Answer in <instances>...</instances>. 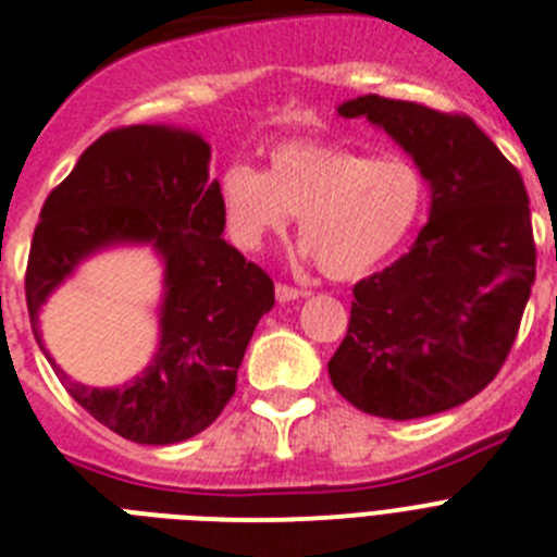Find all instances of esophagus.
I'll return each mask as SVG.
<instances>
[{"label": "esophagus", "mask_w": 557, "mask_h": 557, "mask_svg": "<svg viewBox=\"0 0 557 557\" xmlns=\"http://www.w3.org/2000/svg\"><path fill=\"white\" fill-rule=\"evenodd\" d=\"M301 289L289 287V284H275V301L278 304H289V301H298L301 298Z\"/></svg>", "instance_id": "34e87169"}]
</instances>
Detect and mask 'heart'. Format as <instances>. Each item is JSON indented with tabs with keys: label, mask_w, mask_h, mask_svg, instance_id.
Wrapping results in <instances>:
<instances>
[{
	"label": "heart",
	"mask_w": 557,
	"mask_h": 557,
	"mask_svg": "<svg viewBox=\"0 0 557 557\" xmlns=\"http://www.w3.org/2000/svg\"><path fill=\"white\" fill-rule=\"evenodd\" d=\"M424 175L405 156H366L339 145L289 141L270 150L268 170L234 164L220 203L234 243L259 250L298 218L304 256H318L337 282H354L391 259L416 228Z\"/></svg>",
	"instance_id": "1"
}]
</instances>
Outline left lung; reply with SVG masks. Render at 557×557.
<instances>
[{
	"label": "left lung",
	"mask_w": 557,
	"mask_h": 557,
	"mask_svg": "<svg viewBox=\"0 0 557 557\" xmlns=\"http://www.w3.org/2000/svg\"><path fill=\"white\" fill-rule=\"evenodd\" d=\"M339 116L385 131L430 186L410 253L354 287L334 391L393 421L469 401L499 373L535 282L530 200L519 170L469 120L366 95Z\"/></svg>",
	"instance_id": "8db88e82"
}]
</instances>
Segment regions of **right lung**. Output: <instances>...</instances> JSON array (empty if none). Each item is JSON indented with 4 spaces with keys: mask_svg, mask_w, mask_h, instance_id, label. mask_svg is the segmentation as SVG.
Segmentation results:
<instances>
[{
    "mask_svg": "<svg viewBox=\"0 0 557 557\" xmlns=\"http://www.w3.org/2000/svg\"><path fill=\"white\" fill-rule=\"evenodd\" d=\"M209 161L211 145L191 127L106 133L49 191L29 245L24 289L38 346L69 396L133 444H181L214 424L256 323L275 304L270 275L223 239ZM113 247H150L160 259V346L125 386L91 388L48 357L37 314L83 261Z\"/></svg>",
    "mask_w": 557,
    "mask_h": 557,
    "instance_id": "obj_1",
    "label": "right lung"
}]
</instances>
